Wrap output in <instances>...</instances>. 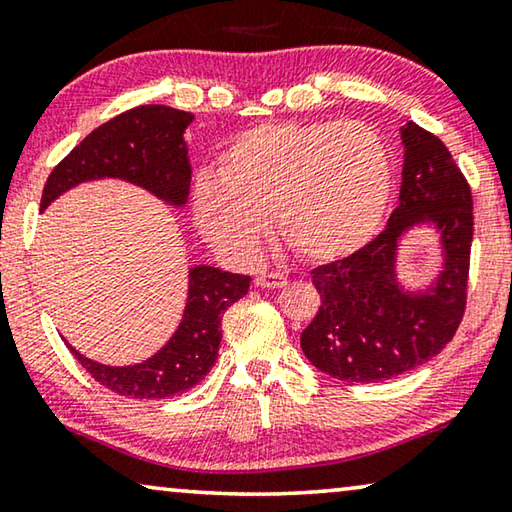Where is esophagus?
<instances>
[{
  "mask_svg": "<svg viewBox=\"0 0 512 512\" xmlns=\"http://www.w3.org/2000/svg\"><path fill=\"white\" fill-rule=\"evenodd\" d=\"M255 285L266 289H280L287 285V278L282 273H262L255 278Z\"/></svg>",
  "mask_w": 512,
  "mask_h": 512,
  "instance_id": "esophagus-1",
  "label": "esophagus"
}]
</instances>
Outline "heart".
<instances>
[{"label":"heart","instance_id":"heart-1","mask_svg":"<svg viewBox=\"0 0 512 512\" xmlns=\"http://www.w3.org/2000/svg\"><path fill=\"white\" fill-rule=\"evenodd\" d=\"M392 193V166L376 129L358 120L266 123L221 154L218 180L193 189L196 225L225 255L250 259L273 216L303 259L335 262L378 232Z\"/></svg>","mask_w":512,"mask_h":512}]
</instances>
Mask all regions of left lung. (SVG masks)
Masks as SVG:
<instances>
[{
    "label": "left lung",
    "mask_w": 512,
    "mask_h": 512,
    "mask_svg": "<svg viewBox=\"0 0 512 512\" xmlns=\"http://www.w3.org/2000/svg\"><path fill=\"white\" fill-rule=\"evenodd\" d=\"M401 139L399 205L385 230L358 253L312 271L321 307L300 348L316 369L344 383H378L428 362L451 342L465 314L472 189L435 134L408 123ZM419 222L441 230L445 269L426 292L412 295L395 278V253L402 232Z\"/></svg>",
    "instance_id": "left-lung-1"
}]
</instances>
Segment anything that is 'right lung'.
Masks as SVG:
<instances>
[{
	"label": "right lung",
	"mask_w": 512,
	"mask_h": 512,
	"mask_svg": "<svg viewBox=\"0 0 512 512\" xmlns=\"http://www.w3.org/2000/svg\"><path fill=\"white\" fill-rule=\"evenodd\" d=\"M193 116L164 104H141L93 129L47 177L40 209L79 182L118 177L139 184L154 196L184 205L191 166L184 129ZM250 275L214 266H193L189 298L180 328L150 360L132 367H107L70 348L75 360L97 383L129 399H166L198 385L214 367L221 346V319L227 307L248 294Z\"/></svg>",
	"instance_id": "1"
}]
</instances>
